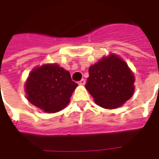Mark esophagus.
<instances>
[{"mask_svg":"<svg viewBox=\"0 0 159 159\" xmlns=\"http://www.w3.org/2000/svg\"><path fill=\"white\" fill-rule=\"evenodd\" d=\"M85 83H86V80H85L84 79H82L81 80L79 81V84H80V85H85Z\"/></svg>","mask_w":159,"mask_h":159,"instance_id":"34e87169","label":"esophagus"}]
</instances>
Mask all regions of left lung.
<instances>
[{
    "mask_svg": "<svg viewBox=\"0 0 159 159\" xmlns=\"http://www.w3.org/2000/svg\"><path fill=\"white\" fill-rule=\"evenodd\" d=\"M86 89L96 104L115 109L131 98L134 76L125 62L116 55L102 57L89 67Z\"/></svg>",
    "mask_w": 159,
    "mask_h": 159,
    "instance_id": "obj_1",
    "label": "left lung"
}]
</instances>
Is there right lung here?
Returning <instances> with one entry per match:
<instances>
[{
	"instance_id": "add662e5",
	"label": "right lung",
	"mask_w": 159,
	"mask_h": 159,
	"mask_svg": "<svg viewBox=\"0 0 159 159\" xmlns=\"http://www.w3.org/2000/svg\"><path fill=\"white\" fill-rule=\"evenodd\" d=\"M78 84L58 64H44L31 71L25 83L28 101L45 112L60 111L69 103Z\"/></svg>"
}]
</instances>
